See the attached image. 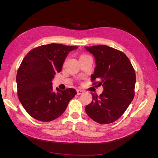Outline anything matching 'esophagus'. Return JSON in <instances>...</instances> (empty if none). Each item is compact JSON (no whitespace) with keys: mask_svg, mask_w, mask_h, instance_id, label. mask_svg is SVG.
<instances>
[{"mask_svg":"<svg viewBox=\"0 0 158 158\" xmlns=\"http://www.w3.org/2000/svg\"><path fill=\"white\" fill-rule=\"evenodd\" d=\"M76 92H77V94H78V95H80V94H82L84 93V90L80 89H78L77 91H76Z\"/></svg>","mask_w":158,"mask_h":158,"instance_id":"obj_1","label":"esophagus"}]
</instances>
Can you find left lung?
<instances>
[{
	"mask_svg": "<svg viewBox=\"0 0 158 158\" xmlns=\"http://www.w3.org/2000/svg\"><path fill=\"white\" fill-rule=\"evenodd\" d=\"M95 59L92 81L99 80L103 92L92 94L85 107L88 115L99 124L113 123L120 118L135 97L136 74L130 60L123 52L106 45L85 47Z\"/></svg>",
	"mask_w": 158,
	"mask_h": 158,
	"instance_id": "obj_1",
	"label": "left lung"
}]
</instances>
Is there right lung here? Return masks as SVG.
<instances>
[{
    "instance_id": "add662e5",
    "label": "right lung",
    "mask_w": 158,
    "mask_h": 158,
    "mask_svg": "<svg viewBox=\"0 0 158 158\" xmlns=\"http://www.w3.org/2000/svg\"><path fill=\"white\" fill-rule=\"evenodd\" d=\"M76 46L51 44L31 50L18 70V99L27 113L36 120L49 122L60 117L76 94L73 88L54 91L52 80L60 73L69 52Z\"/></svg>"
}]
</instances>
